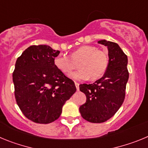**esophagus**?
<instances>
[{
  "label": "esophagus",
  "instance_id": "esophagus-1",
  "mask_svg": "<svg viewBox=\"0 0 148 148\" xmlns=\"http://www.w3.org/2000/svg\"><path fill=\"white\" fill-rule=\"evenodd\" d=\"M74 84H75L76 88H77V90H79V84L78 83V82H74Z\"/></svg>",
  "mask_w": 148,
  "mask_h": 148
}]
</instances>
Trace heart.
<instances>
[{
  "label": "heart",
  "mask_w": 148,
  "mask_h": 148,
  "mask_svg": "<svg viewBox=\"0 0 148 148\" xmlns=\"http://www.w3.org/2000/svg\"><path fill=\"white\" fill-rule=\"evenodd\" d=\"M77 66L79 69L71 75L74 79L96 80L106 74L109 65L108 54L94 46H82L70 54V57L60 54L54 64L61 73L69 76Z\"/></svg>",
  "instance_id": "b5f03b06"
}]
</instances>
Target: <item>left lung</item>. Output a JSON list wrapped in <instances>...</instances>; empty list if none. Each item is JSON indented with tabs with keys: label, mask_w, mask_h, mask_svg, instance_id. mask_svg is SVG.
<instances>
[{
	"label": "left lung",
	"mask_w": 148,
	"mask_h": 148,
	"mask_svg": "<svg viewBox=\"0 0 148 148\" xmlns=\"http://www.w3.org/2000/svg\"><path fill=\"white\" fill-rule=\"evenodd\" d=\"M98 43L108 49L109 65L103 77L93 84H81L79 90L86 96V103L79 107L84 119L101 123L113 116L122 105L128 80L127 57L119 45L106 40Z\"/></svg>",
	"instance_id": "1"
}]
</instances>
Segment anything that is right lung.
<instances>
[{"instance_id":"1","label":"right lung","mask_w":148,"mask_h":148,"mask_svg":"<svg viewBox=\"0 0 148 148\" xmlns=\"http://www.w3.org/2000/svg\"><path fill=\"white\" fill-rule=\"evenodd\" d=\"M59 54L46 45L31 46L16 61L12 74L16 102L23 115L36 123L58 119L77 90L72 79L54 66Z\"/></svg>"}]
</instances>
